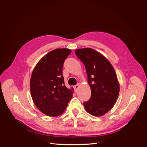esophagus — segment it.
Returning <instances> with one entry per match:
<instances>
[{
    "instance_id": "obj_1",
    "label": "esophagus",
    "mask_w": 147,
    "mask_h": 147,
    "mask_svg": "<svg viewBox=\"0 0 147 147\" xmlns=\"http://www.w3.org/2000/svg\"><path fill=\"white\" fill-rule=\"evenodd\" d=\"M79 87H80V84H76V85H75V86H74V90H75V92H77V91H78Z\"/></svg>"
}]
</instances>
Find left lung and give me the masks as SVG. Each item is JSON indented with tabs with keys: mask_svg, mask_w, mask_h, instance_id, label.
<instances>
[{
	"mask_svg": "<svg viewBox=\"0 0 147 147\" xmlns=\"http://www.w3.org/2000/svg\"><path fill=\"white\" fill-rule=\"evenodd\" d=\"M75 54L84 65L91 96L84 102L86 111L100 117L112 109L119 94V86L116 73L110 62L92 48L75 50Z\"/></svg>",
	"mask_w": 147,
	"mask_h": 147,
	"instance_id": "left-lung-1",
	"label": "left lung"
}]
</instances>
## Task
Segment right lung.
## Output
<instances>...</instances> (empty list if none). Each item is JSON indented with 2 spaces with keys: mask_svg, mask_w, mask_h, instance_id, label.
Here are the masks:
<instances>
[{
  "mask_svg": "<svg viewBox=\"0 0 147 147\" xmlns=\"http://www.w3.org/2000/svg\"><path fill=\"white\" fill-rule=\"evenodd\" d=\"M71 53L67 48L55 49L40 61L33 70L30 82V94L37 109L47 116L63 113L72 98L73 90L64 84L63 67Z\"/></svg>",
  "mask_w": 147,
  "mask_h": 147,
  "instance_id": "obj_1",
  "label": "right lung"
}]
</instances>
